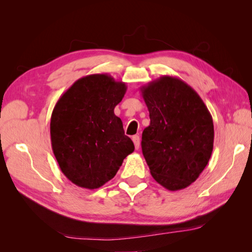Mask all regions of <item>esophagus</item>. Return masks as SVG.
<instances>
[{
    "instance_id": "1",
    "label": "esophagus",
    "mask_w": 252,
    "mask_h": 252,
    "mask_svg": "<svg viewBox=\"0 0 252 252\" xmlns=\"http://www.w3.org/2000/svg\"><path fill=\"white\" fill-rule=\"evenodd\" d=\"M132 141L134 143L135 149H139L140 148V136L139 135H133L132 136Z\"/></svg>"
}]
</instances>
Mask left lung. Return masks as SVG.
Wrapping results in <instances>:
<instances>
[{
  "label": "left lung",
  "instance_id": "1",
  "mask_svg": "<svg viewBox=\"0 0 252 252\" xmlns=\"http://www.w3.org/2000/svg\"><path fill=\"white\" fill-rule=\"evenodd\" d=\"M141 91L150 118L142 134L150 173L166 189H184L199 178L211 157V114L200 95L175 77L164 75Z\"/></svg>",
  "mask_w": 252,
  "mask_h": 252
}]
</instances>
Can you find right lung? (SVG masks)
<instances>
[{
    "instance_id": "add662e5",
    "label": "right lung",
    "mask_w": 252,
    "mask_h": 252,
    "mask_svg": "<svg viewBox=\"0 0 252 252\" xmlns=\"http://www.w3.org/2000/svg\"><path fill=\"white\" fill-rule=\"evenodd\" d=\"M126 84L106 73L75 81L59 98L50 120L53 154L65 177L82 188L110 181L134 150L114 107Z\"/></svg>"
}]
</instances>
